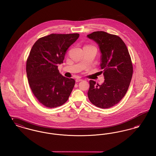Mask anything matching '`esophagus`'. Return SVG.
Segmentation results:
<instances>
[{
    "instance_id": "esophagus-1",
    "label": "esophagus",
    "mask_w": 156,
    "mask_h": 156,
    "mask_svg": "<svg viewBox=\"0 0 156 156\" xmlns=\"http://www.w3.org/2000/svg\"><path fill=\"white\" fill-rule=\"evenodd\" d=\"M75 81H76V82H78L81 81H82V79H80V78H76Z\"/></svg>"
}]
</instances>
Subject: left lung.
<instances>
[{
	"mask_svg": "<svg viewBox=\"0 0 156 156\" xmlns=\"http://www.w3.org/2000/svg\"><path fill=\"white\" fill-rule=\"evenodd\" d=\"M87 37L99 47L102 54L100 65L105 78L102 85L89 81L88 98L98 108H111L125 97L130 85L133 66L129 52L123 41L118 36L98 31Z\"/></svg>",
	"mask_w": 156,
	"mask_h": 156,
	"instance_id": "1",
	"label": "left lung"
}]
</instances>
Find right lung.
Masks as SVG:
<instances>
[{
    "instance_id": "right-lung-1",
    "label": "right lung",
    "mask_w": 156,
    "mask_h": 156,
    "mask_svg": "<svg viewBox=\"0 0 156 156\" xmlns=\"http://www.w3.org/2000/svg\"><path fill=\"white\" fill-rule=\"evenodd\" d=\"M80 34H51L40 38L33 45L26 62L30 88L40 103L54 108L65 104L75 85L74 80L59 73L67 49Z\"/></svg>"
}]
</instances>
